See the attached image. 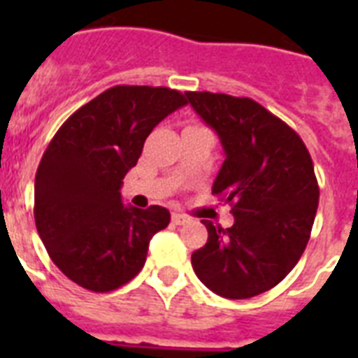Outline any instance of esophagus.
Wrapping results in <instances>:
<instances>
[{"label": "esophagus", "mask_w": 358, "mask_h": 358, "mask_svg": "<svg viewBox=\"0 0 358 358\" xmlns=\"http://www.w3.org/2000/svg\"><path fill=\"white\" fill-rule=\"evenodd\" d=\"M187 221H189V217H187V215H184V213H173L174 224H185Z\"/></svg>", "instance_id": "34e87169"}]
</instances>
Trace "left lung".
<instances>
[{
	"instance_id": "8db88e82",
	"label": "left lung",
	"mask_w": 358,
	"mask_h": 358,
	"mask_svg": "<svg viewBox=\"0 0 358 358\" xmlns=\"http://www.w3.org/2000/svg\"><path fill=\"white\" fill-rule=\"evenodd\" d=\"M223 145L212 193L232 206L234 224L208 229L191 255L201 282L227 299H247L277 286L310 239L320 187L312 157L288 124L250 98L185 92Z\"/></svg>"
}]
</instances>
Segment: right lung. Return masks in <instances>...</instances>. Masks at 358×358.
I'll return each instance as SVG.
<instances>
[{
	"label": "right lung",
	"instance_id": "obj_1",
	"mask_svg": "<svg viewBox=\"0 0 358 358\" xmlns=\"http://www.w3.org/2000/svg\"><path fill=\"white\" fill-rule=\"evenodd\" d=\"M167 87L117 85L80 108L50 141L35 176V223L61 271L91 292H111L143 269L167 208L124 206L120 187L150 131L184 108Z\"/></svg>",
	"mask_w": 358,
	"mask_h": 358
}]
</instances>
